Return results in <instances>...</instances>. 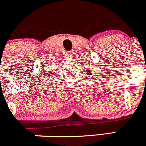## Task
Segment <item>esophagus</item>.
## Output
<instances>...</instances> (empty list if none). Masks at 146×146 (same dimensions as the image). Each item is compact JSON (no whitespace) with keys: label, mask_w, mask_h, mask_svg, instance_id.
<instances>
[{"label":"esophagus","mask_w":146,"mask_h":146,"mask_svg":"<svg viewBox=\"0 0 146 146\" xmlns=\"http://www.w3.org/2000/svg\"><path fill=\"white\" fill-rule=\"evenodd\" d=\"M74 50H71V51H70V52H67V54H68V55H70V56H72V57H73L74 55Z\"/></svg>","instance_id":"1"}]
</instances>
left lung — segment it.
Here are the masks:
<instances>
[{
    "mask_svg": "<svg viewBox=\"0 0 146 146\" xmlns=\"http://www.w3.org/2000/svg\"><path fill=\"white\" fill-rule=\"evenodd\" d=\"M88 71V75H92V72H94L93 71H92V70H91L90 69V70H87Z\"/></svg>",
    "mask_w": 146,
    "mask_h": 146,
    "instance_id": "left-lung-1",
    "label": "left lung"
}]
</instances>
